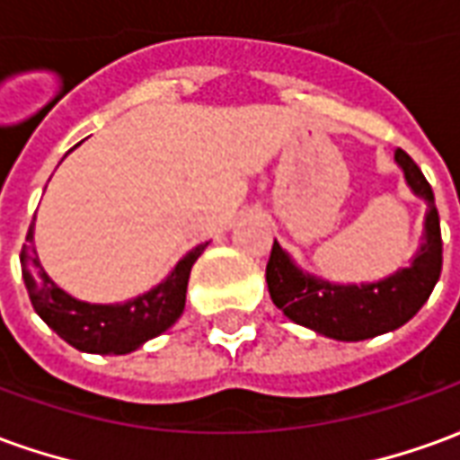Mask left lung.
Returning a JSON list of instances; mask_svg holds the SVG:
<instances>
[{"instance_id": "left-lung-1", "label": "left lung", "mask_w": 460, "mask_h": 460, "mask_svg": "<svg viewBox=\"0 0 460 460\" xmlns=\"http://www.w3.org/2000/svg\"><path fill=\"white\" fill-rule=\"evenodd\" d=\"M399 167L404 170L409 187L426 201L424 246L414 263L394 276L369 286H332L328 280L305 276L273 241L270 259L266 263V283L270 300L283 315L298 325L315 330L332 340L376 338L382 332L402 328L421 310L436 280L441 276V224L436 211L434 191L416 162L404 150L394 152Z\"/></svg>"}]
</instances>
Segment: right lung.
I'll list each match as a JSON object with an SVG mask.
<instances>
[{
    "label": "right lung",
    "instance_id": "add662e5",
    "mask_svg": "<svg viewBox=\"0 0 460 460\" xmlns=\"http://www.w3.org/2000/svg\"><path fill=\"white\" fill-rule=\"evenodd\" d=\"M26 241L29 243L22 246L19 261L26 293L39 318L68 345L93 355H128L142 342L157 338L160 332L174 325V320L184 310L191 266L201 256V251L207 249V243L194 246L174 266L170 276L145 296H137L120 305H93L71 298L46 276L31 246L34 224L29 226Z\"/></svg>",
    "mask_w": 460,
    "mask_h": 460
}]
</instances>
